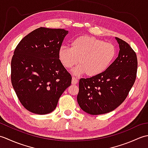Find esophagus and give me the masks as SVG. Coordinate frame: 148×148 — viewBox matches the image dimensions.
<instances>
[{"label": "esophagus", "instance_id": "34e87169", "mask_svg": "<svg viewBox=\"0 0 148 148\" xmlns=\"http://www.w3.org/2000/svg\"><path fill=\"white\" fill-rule=\"evenodd\" d=\"M78 82V80L76 77H72V84H76Z\"/></svg>", "mask_w": 148, "mask_h": 148}]
</instances>
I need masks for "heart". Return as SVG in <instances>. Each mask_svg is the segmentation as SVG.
Returning a JSON list of instances; mask_svg holds the SVG:
<instances>
[{"label": "heart", "mask_w": 148, "mask_h": 148, "mask_svg": "<svg viewBox=\"0 0 148 148\" xmlns=\"http://www.w3.org/2000/svg\"><path fill=\"white\" fill-rule=\"evenodd\" d=\"M116 48L111 42H106L95 37H77L71 43V48L62 46L58 56L62 65L71 69L79 62L80 65L74 69L73 74L85 72L88 76H95L103 73L116 58Z\"/></svg>", "instance_id": "obj_1"}]
</instances>
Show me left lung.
<instances>
[{"mask_svg":"<svg viewBox=\"0 0 148 148\" xmlns=\"http://www.w3.org/2000/svg\"><path fill=\"white\" fill-rule=\"evenodd\" d=\"M118 56L103 73L79 82L77 102L88 114L99 115L111 112L127 98L136 79V53L127 42L118 37Z\"/></svg>","mask_w":148,"mask_h":148,"instance_id":"8db88e82","label":"left lung"}]
</instances>
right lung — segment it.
<instances>
[{"label":"right lung","instance_id":"add662e5","mask_svg":"<svg viewBox=\"0 0 148 148\" xmlns=\"http://www.w3.org/2000/svg\"><path fill=\"white\" fill-rule=\"evenodd\" d=\"M69 31L40 27L24 37L11 60L12 85L28 111L46 114L55 109L72 77L58 53Z\"/></svg>","mask_w":148,"mask_h":148}]
</instances>
